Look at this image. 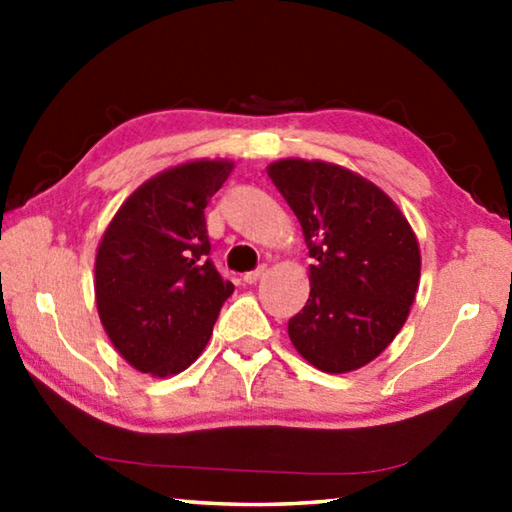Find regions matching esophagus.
<instances>
[{"instance_id":"34e87169","label":"esophagus","mask_w":512,"mask_h":512,"mask_svg":"<svg viewBox=\"0 0 512 512\" xmlns=\"http://www.w3.org/2000/svg\"><path fill=\"white\" fill-rule=\"evenodd\" d=\"M266 273V266H257L255 271H248V273H244V282L246 284H255L259 277H262Z\"/></svg>"}]
</instances>
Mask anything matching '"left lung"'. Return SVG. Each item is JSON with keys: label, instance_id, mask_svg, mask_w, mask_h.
<instances>
[{"label": "left lung", "instance_id": "8db88e82", "mask_svg": "<svg viewBox=\"0 0 512 512\" xmlns=\"http://www.w3.org/2000/svg\"><path fill=\"white\" fill-rule=\"evenodd\" d=\"M273 185L298 216L309 257V300L289 339L311 366H366L400 332L420 280V248L406 216L379 187L327 162L280 160Z\"/></svg>", "mask_w": 512, "mask_h": 512}]
</instances>
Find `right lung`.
I'll return each mask as SVG.
<instances>
[{
    "label": "right lung",
    "mask_w": 512,
    "mask_h": 512,
    "mask_svg": "<svg viewBox=\"0 0 512 512\" xmlns=\"http://www.w3.org/2000/svg\"><path fill=\"white\" fill-rule=\"evenodd\" d=\"M235 164L201 160L151 178L119 207L94 266L101 323L131 366L178 375L235 291L210 259L205 207Z\"/></svg>",
    "instance_id": "right-lung-1"
}]
</instances>
